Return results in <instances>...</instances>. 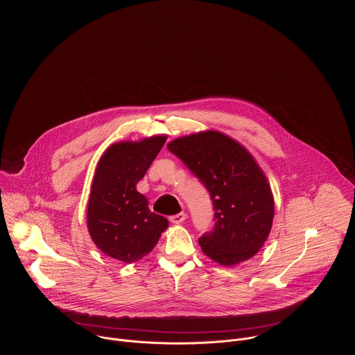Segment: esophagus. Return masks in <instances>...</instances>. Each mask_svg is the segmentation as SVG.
Returning a JSON list of instances; mask_svg holds the SVG:
<instances>
[{
  "mask_svg": "<svg viewBox=\"0 0 355 355\" xmlns=\"http://www.w3.org/2000/svg\"><path fill=\"white\" fill-rule=\"evenodd\" d=\"M169 220H171V223H173V224H182L184 220H186V213H178V214H173V216H171L169 217Z\"/></svg>",
  "mask_w": 355,
  "mask_h": 355,
  "instance_id": "obj_1",
  "label": "esophagus"
}]
</instances>
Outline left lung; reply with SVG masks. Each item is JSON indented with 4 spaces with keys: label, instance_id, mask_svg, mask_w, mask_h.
Returning <instances> with one entry per match:
<instances>
[{
    "label": "left lung",
    "instance_id": "8db88e82",
    "mask_svg": "<svg viewBox=\"0 0 355 355\" xmlns=\"http://www.w3.org/2000/svg\"><path fill=\"white\" fill-rule=\"evenodd\" d=\"M168 150L210 194L214 227L198 239L203 253L224 266L248 261L263 246L273 221L270 186L253 155L232 138L203 131L178 138Z\"/></svg>",
    "mask_w": 355,
    "mask_h": 355
}]
</instances>
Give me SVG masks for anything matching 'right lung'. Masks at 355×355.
Segmentation results:
<instances>
[{
    "label": "right lung",
    "instance_id": "right-lung-1",
    "mask_svg": "<svg viewBox=\"0 0 355 355\" xmlns=\"http://www.w3.org/2000/svg\"><path fill=\"white\" fill-rule=\"evenodd\" d=\"M166 138L157 135L139 142H119L106 149L92 184L87 227L102 253L124 263L150 253L168 220L149 209L137 183L145 176Z\"/></svg>",
    "mask_w": 355,
    "mask_h": 355
}]
</instances>
